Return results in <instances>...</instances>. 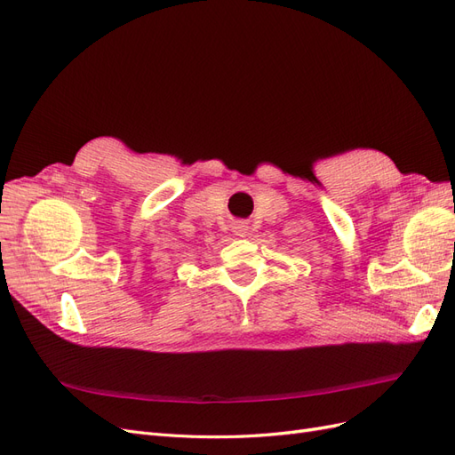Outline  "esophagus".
<instances>
[{
    "label": "esophagus",
    "mask_w": 455,
    "mask_h": 455,
    "mask_svg": "<svg viewBox=\"0 0 455 455\" xmlns=\"http://www.w3.org/2000/svg\"><path fill=\"white\" fill-rule=\"evenodd\" d=\"M237 229H239V231H243V229H244V226H241V228H237Z\"/></svg>",
    "instance_id": "34e87169"
}]
</instances>
